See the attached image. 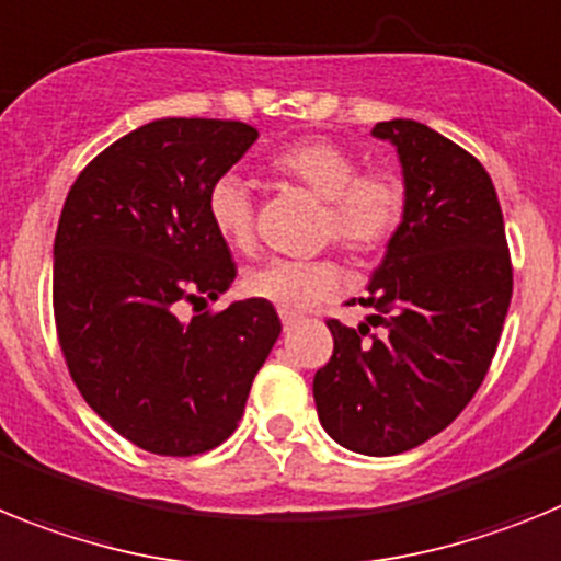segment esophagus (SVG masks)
I'll list each match as a JSON object with an SVG mask.
<instances>
[{"instance_id": "34e87169", "label": "esophagus", "mask_w": 561, "mask_h": 561, "mask_svg": "<svg viewBox=\"0 0 561 561\" xmlns=\"http://www.w3.org/2000/svg\"><path fill=\"white\" fill-rule=\"evenodd\" d=\"M299 316H296V313H282V328H285V330H294L296 328V324H299Z\"/></svg>"}]
</instances>
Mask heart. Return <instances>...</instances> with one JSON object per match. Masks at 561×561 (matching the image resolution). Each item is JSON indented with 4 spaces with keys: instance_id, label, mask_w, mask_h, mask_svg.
<instances>
[{
    "instance_id": "1",
    "label": "heart",
    "mask_w": 561,
    "mask_h": 561,
    "mask_svg": "<svg viewBox=\"0 0 561 561\" xmlns=\"http://www.w3.org/2000/svg\"><path fill=\"white\" fill-rule=\"evenodd\" d=\"M271 169L324 199L321 231L353 256H369L389 245L407 214V183L398 172L375 165L362 169L358 154L328 138H305L282 146ZM208 220L233 251H251L256 242V203L240 174L226 172L206 194ZM344 274L333 256L290 260L276 256L242 276V290L253 299L301 313L339 294Z\"/></svg>"
}]
</instances>
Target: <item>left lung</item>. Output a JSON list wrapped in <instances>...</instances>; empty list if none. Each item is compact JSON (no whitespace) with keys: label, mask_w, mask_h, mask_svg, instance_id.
<instances>
[{"label":"left lung","mask_w":561,"mask_h":561,"mask_svg":"<svg viewBox=\"0 0 561 561\" xmlns=\"http://www.w3.org/2000/svg\"><path fill=\"white\" fill-rule=\"evenodd\" d=\"M403 165L407 214L358 299L369 334L328 319L333 355L316 373L321 426L344 449L389 457L449 426L483 383L514 290L503 208L483 163L417 124L381 121Z\"/></svg>","instance_id":"1"}]
</instances>
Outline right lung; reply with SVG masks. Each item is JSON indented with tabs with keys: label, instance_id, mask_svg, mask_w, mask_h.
<instances>
[{
	"label": "right lung",
	"instance_id": "1",
	"mask_svg": "<svg viewBox=\"0 0 561 561\" xmlns=\"http://www.w3.org/2000/svg\"><path fill=\"white\" fill-rule=\"evenodd\" d=\"M256 135L220 118L144 124L84 165L58 217L53 316L70 378L152 455H203L231 437L282 333L262 299L180 319L237 276L206 194Z\"/></svg>",
	"mask_w": 561,
	"mask_h": 561
}]
</instances>
